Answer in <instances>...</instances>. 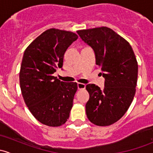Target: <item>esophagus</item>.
I'll return each instance as SVG.
<instances>
[{"label":"esophagus","instance_id":"esophagus-1","mask_svg":"<svg viewBox=\"0 0 153 153\" xmlns=\"http://www.w3.org/2000/svg\"><path fill=\"white\" fill-rule=\"evenodd\" d=\"M85 87H86V85L84 84H82V83H78V89H85Z\"/></svg>","mask_w":153,"mask_h":153}]
</instances>
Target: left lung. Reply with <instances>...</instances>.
<instances>
[{"label": "left lung", "instance_id": "1", "mask_svg": "<svg viewBox=\"0 0 153 153\" xmlns=\"http://www.w3.org/2000/svg\"><path fill=\"white\" fill-rule=\"evenodd\" d=\"M77 32L93 49L105 78L103 89L92 84L86 86L89 94L86 116L97 126H109L122 118L135 96L138 70L135 53L124 38L108 27Z\"/></svg>", "mask_w": 153, "mask_h": 153}]
</instances>
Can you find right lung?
I'll return each mask as SVG.
<instances>
[{
  "label": "right lung",
  "instance_id": "obj_1",
  "mask_svg": "<svg viewBox=\"0 0 153 153\" xmlns=\"http://www.w3.org/2000/svg\"><path fill=\"white\" fill-rule=\"evenodd\" d=\"M78 38L74 32L52 28L24 51L19 74L21 93L31 113L47 126H61L69 117L77 83L61 81L52 74L63 67L64 53Z\"/></svg>",
  "mask_w": 153,
  "mask_h": 153
}]
</instances>
